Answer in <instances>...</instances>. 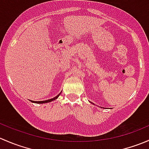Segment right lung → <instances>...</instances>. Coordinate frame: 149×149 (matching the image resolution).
Listing matches in <instances>:
<instances>
[{"mask_svg": "<svg viewBox=\"0 0 149 149\" xmlns=\"http://www.w3.org/2000/svg\"><path fill=\"white\" fill-rule=\"evenodd\" d=\"M60 94H61V93H60V94H58V96H56V97H54V98H52V99H50V100H45V101H40V102H36V101H34V102H35V103H38V104H43V103L49 102H52V101H53V100H56V99L58 98V97H59V96H60Z\"/></svg>", "mask_w": 149, "mask_h": 149, "instance_id": "right-lung-1", "label": "right lung"}]
</instances>
